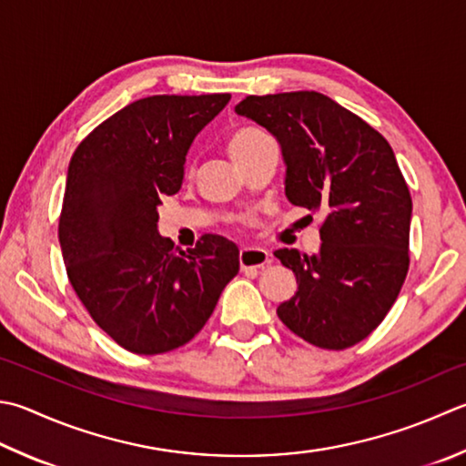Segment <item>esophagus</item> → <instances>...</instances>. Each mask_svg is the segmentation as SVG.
<instances>
[{
	"label": "esophagus",
	"mask_w": 466,
	"mask_h": 466,
	"mask_svg": "<svg viewBox=\"0 0 466 466\" xmlns=\"http://www.w3.org/2000/svg\"><path fill=\"white\" fill-rule=\"evenodd\" d=\"M271 263V256L261 248H243L239 251V266L243 271H253Z\"/></svg>",
	"instance_id": "1"
}]
</instances>
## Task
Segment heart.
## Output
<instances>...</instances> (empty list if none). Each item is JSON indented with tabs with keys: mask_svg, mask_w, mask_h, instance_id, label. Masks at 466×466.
<instances>
[{
	"mask_svg": "<svg viewBox=\"0 0 466 466\" xmlns=\"http://www.w3.org/2000/svg\"><path fill=\"white\" fill-rule=\"evenodd\" d=\"M269 139L268 131H263L261 127L256 126H243L239 129H235L229 142H227V147H229V154L233 156V160L237 164H241L245 157H248L253 150H258V146Z\"/></svg>",
	"mask_w": 466,
	"mask_h": 466,
	"instance_id": "1",
	"label": "heart"
}]
</instances>
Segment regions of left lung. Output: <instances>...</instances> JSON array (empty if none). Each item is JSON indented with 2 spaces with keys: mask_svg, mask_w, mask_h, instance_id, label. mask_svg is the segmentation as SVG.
I'll return each mask as SVG.
<instances>
[{
  "mask_svg": "<svg viewBox=\"0 0 466 466\" xmlns=\"http://www.w3.org/2000/svg\"><path fill=\"white\" fill-rule=\"evenodd\" d=\"M235 111L282 146L289 203L324 213L316 256L274 253L298 282L279 320L314 347L357 345L390 312L410 268L411 197L391 146L316 91L249 95Z\"/></svg>",
  "mask_w": 466,
  "mask_h": 466,
  "instance_id": "left-lung-1",
  "label": "left lung"
}]
</instances>
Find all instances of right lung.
<instances>
[{
    "mask_svg": "<svg viewBox=\"0 0 466 466\" xmlns=\"http://www.w3.org/2000/svg\"><path fill=\"white\" fill-rule=\"evenodd\" d=\"M229 99L146 96L96 126L70 157L58 221L70 286L136 355L187 345L239 271V249L221 235L182 251L157 233L160 198L180 190L192 139Z\"/></svg>",
    "mask_w": 466,
    "mask_h": 466,
    "instance_id": "add662e5",
    "label": "right lung"
}]
</instances>
